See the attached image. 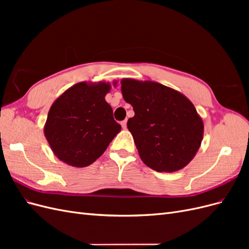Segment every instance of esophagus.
<instances>
[{
	"instance_id": "34e87169",
	"label": "esophagus",
	"mask_w": 249,
	"mask_h": 249,
	"mask_svg": "<svg viewBox=\"0 0 249 249\" xmlns=\"http://www.w3.org/2000/svg\"><path fill=\"white\" fill-rule=\"evenodd\" d=\"M120 124H122V126H123V129H126V120H124V122H122L120 123Z\"/></svg>"
}]
</instances>
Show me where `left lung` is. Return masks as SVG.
Returning a JSON list of instances; mask_svg holds the SVG:
<instances>
[{
	"label": "left lung",
	"mask_w": 249,
	"mask_h": 249,
	"mask_svg": "<svg viewBox=\"0 0 249 249\" xmlns=\"http://www.w3.org/2000/svg\"><path fill=\"white\" fill-rule=\"evenodd\" d=\"M124 100L135 115L127 120L139 156L158 172L184 168L198 152L203 122L191 101L154 81L123 79Z\"/></svg>",
	"instance_id": "8db88e82"
}]
</instances>
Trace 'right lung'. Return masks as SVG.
I'll list each match as a JSON object with an SVG mask.
<instances>
[{
	"label": "right lung",
	"instance_id": "1",
	"mask_svg": "<svg viewBox=\"0 0 249 249\" xmlns=\"http://www.w3.org/2000/svg\"><path fill=\"white\" fill-rule=\"evenodd\" d=\"M110 89L109 82H80L53 103L43 132L60 161L72 167L88 166L122 130L105 100Z\"/></svg>",
	"mask_w": 249,
	"mask_h": 249
}]
</instances>
